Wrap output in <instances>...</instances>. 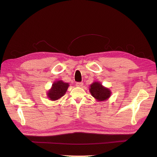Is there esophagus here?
I'll return each mask as SVG.
<instances>
[{"instance_id":"34e87169","label":"esophagus","mask_w":157,"mask_h":157,"mask_svg":"<svg viewBox=\"0 0 157 157\" xmlns=\"http://www.w3.org/2000/svg\"><path fill=\"white\" fill-rule=\"evenodd\" d=\"M76 86L77 87H82L83 86V83L82 82H77L76 83Z\"/></svg>"}]
</instances>
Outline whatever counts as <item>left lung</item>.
Wrapping results in <instances>:
<instances>
[{"label": "left lung", "mask_w": 157, "mask_h": 157, "mask_svg": "<svg viewBox=\"0 0 157 157\" xmlns=\"http://www.w3.org/2000/svg\"><path fill=\"white\" fill-rule=\"evenodd\" d=\"M90 92L98 101L107 100L111 97V92L108 88L103 86L99 82H94L90 86Z\"/></svg>", "instance_id": "obj_1"}]
</instances>
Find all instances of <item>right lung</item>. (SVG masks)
Masks as SVG:
<instances>
[{"label": "right lung", "mask_w": 157, "mask_h": 157, "mask_svg": "<svg viewBox=\"0 0 157 157\" xmlns=\"http://www.w3.org/2000/svg\"><path fill=\"white\" fill-rule=\"evenodd\" d=\"M69 86V84L64 82L63 80H56L47 92V97L51 101H56L63 97Z\"/></svg>", "instance_id": "right-lung-1"}]
</instances>
